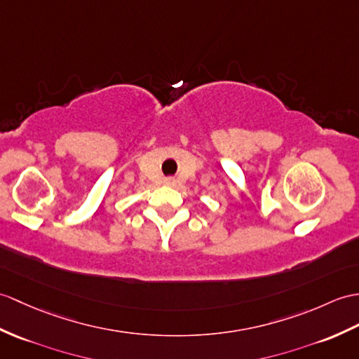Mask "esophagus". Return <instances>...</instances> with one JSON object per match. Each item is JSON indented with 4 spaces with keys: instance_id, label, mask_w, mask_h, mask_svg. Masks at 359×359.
Segmentation results:
<instances>
[{
    "instance_id": "obj_1",
    "label": "esophagus",
    "mask_w": 359,
    "mask_h": 359,
    "mask_svg": "<svg viewBox=\"0 0 359 359\" xmlns=\"http://www.w3.org/2000/svg\"><path fill=\"white\" fill-rule=\"evenodd\" d=\"M174 180L172 179H165V183H168V185H171V183H172Z\"/></svg>"
}]
</instances>
